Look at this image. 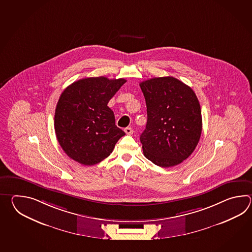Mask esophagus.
I'll return each mask as SVG.
<instances>
[{"mask_svg": "<svg viewBox=\"0 0 252 252\" xmlns=\"http://www.w3.org/2000/svg\"><path fill=\"white\" fill-rule=\"evenodd\" d=\"M124 131L127 135H130V134L133 133V129L130 127H127V128H124Z\"/></svg>", "mask_w": 252, "mask_h": 252, "instance_id": "esophagus-1", "label": "esophagus"}]
</instances>
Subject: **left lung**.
<instances>
[{"instance_id": "obj_1", "label": "left lung", "mask_w": 252, "mask_h": 252, "mask_svg": "<svg viewBox=\"0 0 252 252\" xmlns=\"http://www.w3.org/2000/svg\"><path fill=\"white\" fill-rule=\"evenodd\" d=\"M148 121L140 135L145 157L162 167L177 166L193 153L202 133V113L191 87L172 76L139 84Z\"/></svg>"}]
</instances>
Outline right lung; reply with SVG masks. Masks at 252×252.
Masks as SVG:
<instances>
[{"label":"right lung","mask_w":252,"mask_h":252,"mask_svg":"<svg viewBox=\"0 0 252 252\" xmlns=\"http://www.w3.org/2000/svg\"><path fill=\"white\" fill-rule=\"evenodd\" d=\"M126 83L124 78L88 77L74 82L59 97L55 131L64 153L85 166H93L113 152L125 135L115 125L109 101Z\"/></svg>","instance_id":"1"}]
</instances>
